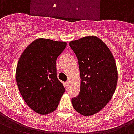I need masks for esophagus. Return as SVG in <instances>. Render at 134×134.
I'll use <instances>...</instances> for the list:
<instances>
[{
    "label": "esophagus",
    "instance_id": "esophagus-1",
    "mask_svg": "<svg viewBox=\"0 0 134 134\" xmlns=\"http://www.w3.org/2000/svg\"><path fill=\"white\" fill-rule=\"evenodd\" d=\"M64 85H65V87L68 88V85H69V82H65V83H64Z\"/></svg>",
    "mask_w": 134,
    "mask_h": 134
}]
</instances>
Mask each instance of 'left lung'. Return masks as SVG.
I'll return each instance as SVG.
<instances>
[{
    "mask_svg": "<svg viewBox=\"0 0 134 134\" xmlns=\"http://www.w3.org/2000/svg\"><path fill=\"white\" fill-rule=\"evenodd\" d=\"M80 68L79 95L72 97V106L83 115L99 112L111 100L118 82L113 54L106 44L96 37H86L69 43Z\"/></svg>",
    "mask_w": 134,
    "mask_h": 134,
    "instance_id": "left-lung-1",
    "label": "left lung"
}]
</instances>
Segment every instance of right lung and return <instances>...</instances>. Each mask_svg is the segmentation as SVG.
Masks as SVG:
<instances>
[{
    "instance_id": "add662e5",
    "label": "right lung",
    "mask_w": 134,
    "mask_h": 134,
    "mask_svg": "<svg viewBox=\"0 0 134 134\" xmlns=\"http://www.w3.org/2000/svg\"><path fill=\"white\" fill-rule=\"evenodd\" d=\"M66 43L38 38L24 50L16 72L18 88L30 109L46 115L56 109L65 92L57 75L56 61Z\"/></svg>"
}]
</instances>
